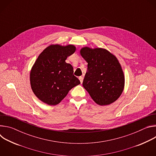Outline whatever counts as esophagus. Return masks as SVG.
Segmentation results:
<instances>
[{
	"label": "esophagus",
	"mask_w": 156,
	"mask_h": 156,
	"mask_svg": "<svg viewBox=\"0 0 156 156\" xmlns=\"http://www.w3.org/2000/svg\"><path fill=\"white\" fill-rule=\"evenodd\" d=\"M79 80H80V82H81V84H82L83 81V76H80V77H79Z\"/></svg>",
	"instance_id": "1"
}]
</instances>
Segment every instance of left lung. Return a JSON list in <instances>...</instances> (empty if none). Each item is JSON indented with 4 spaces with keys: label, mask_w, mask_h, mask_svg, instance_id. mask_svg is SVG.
Wrapping results in <instances>:
<instances>
[{
    "label": "left lung",
    "mask_w": 156,
    "mask_h": 156,
    "mask_svg": "<svg viewBox=\"0 0 156 156\" xmlns=\"http://www.w3.org/2000/svg\"><path fill=\"white\" fill-rule=\"evenodd\" d=\"M80 54L87 63L83 86L93 101L106 105L117 100L123 91L125 76L117 57L102 48L84 47Z\"/></svg>",
    "instance_id": "8db88e82"
}]
</instances>
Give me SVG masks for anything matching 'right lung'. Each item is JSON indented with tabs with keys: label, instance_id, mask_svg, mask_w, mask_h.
I'll return each mask as SVG.
<instances>
[{
	"label": "right lung",
	"instance_id": "add662e5",
	"mask_svg": "<svg viewBox=\"0 0 156 156\" xmlns=\"http://www.w3.org/2000/svg\"><path fill=\"white\" fill-rule=\"evenodd\" d=\"M76 51L73 45L52 44L38 56L30 72V84L36 96L50 105L59 104L73 87L80 84L73 68L65 62Z\"/></svg>",
	"mask_w": 156,
	"mask_h": 156
}]
</instances>
